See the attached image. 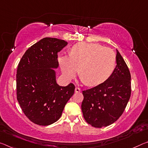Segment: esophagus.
Masks as SVG:
<instances>
[{"label":"esophagus","instance_id":"esophagus-1","mask_svg":"<svg viewBox=\"0 0 148 148\" xmlns=\"http://www.w3.org/2000/svg\"><path fill=\"white\" fill-rule=\"evenodd\" d=\"M80 91H81L80 88H75V92L78 93V92H80Z\"/></svg>","mask_w":148,"mask_h":148}]
</instances>
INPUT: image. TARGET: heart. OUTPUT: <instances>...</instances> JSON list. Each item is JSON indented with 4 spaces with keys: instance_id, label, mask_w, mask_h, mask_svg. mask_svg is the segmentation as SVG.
Returning a JSON list of instances; mask_svg holds the SVG:
<instances>
[{
    "instance_id": "b5f03b06",
    "label": "heart",
    "mask_w": 148,
    "mask_h": 148,
    "mask_svg": "<svg viewBox=\"0 0 148 148\" xmlns=\"http://www.w3.org/2000/svg\"><path fill=\"white\" fill-rule=\"evenodd\" d=\"M66 78H73L78 72L88 86L104 82L111 76L116 64V55L111 49L98 43H79L72 47L70 56L58 58Z\"/></svg>"
}]
</instances>
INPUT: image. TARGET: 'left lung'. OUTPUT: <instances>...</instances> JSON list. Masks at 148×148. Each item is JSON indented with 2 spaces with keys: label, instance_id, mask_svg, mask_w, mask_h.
I'll use <instances>...</instances> for the list:
<instances>
[{
  "label": "left lung",
  "instance_id": "left-lung-1",
  "mask_svg": "<svg viewBox=\"0 0 148 148\" xmlns=\"http://www.w3.org/2000/svg\"><path fill=\"white\" fill-rule=\"evenodd\" d=\"M116 58L115 69L107 80L82 91L83 116L93 127L101 128L114 123L123 113L130 99V73L117 49Z\"/></svg>",
  "mask_w": 148,
  "mask_h": 148
}]
</instances>
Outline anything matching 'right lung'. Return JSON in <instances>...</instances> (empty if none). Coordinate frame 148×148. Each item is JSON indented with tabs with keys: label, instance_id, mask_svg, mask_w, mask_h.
Masks as SVG:
<instances>
[{
	"label": "right lung",
	"instance_id": "obj_1",
	"mask_svg": "<svg viewBox=\"0 0 148 148\" xmlns=\"http://www.w3.org/2000/svg\"><path fill=\"white\" fill-rule=\"evenodd\" d=\"M67 44L62 39L45 37L30 47L18 64V101L25 115L36 125L47 126L57 121L74 94V84L58 85L53 69L58 67L57 53Z\"/></svg>",
	"mask_w": 148,
	"mask_h": 148
}]
</instances>
